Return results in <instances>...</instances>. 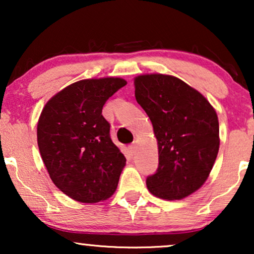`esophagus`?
<instances>
[{
    "instance_id": "esophagus-1",
    "label": "esophagus",
    "mask_w": 254,
    "mask_h": 254,
    "mask_svg": "<svg viewBox=\"0 0 254 254\" xmlns=\"http://www.w3.org/2000/svg\"><path fill=\"white\" fill-rule=\"evenodd\" d=\"M136 149H137V145L135 144V143H133V144H130L129 147H128V150H129V152H130V155H134L135 152H136Z\"/></svg>"
}]
</instances>
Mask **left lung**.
Masks as SVG:
<instances>
[{
	"label": "left lung",
	"instance_id": "1",
	"mask_svg": "<svg viewBox=\"0 0 254 254\" xmlns=\"http://www.w3.org/2000/svg\"><path fill=\"white\" fill-rule=\"evenodd\" d=\"M134 86L158 145L157 172L147 178L149 192L163 200H182L206 183L216 161V111L202 93L175 76L138 75Z\"/></svg>",
	"mask_w": 254,
	"mask_h": 254
}]
</instances>
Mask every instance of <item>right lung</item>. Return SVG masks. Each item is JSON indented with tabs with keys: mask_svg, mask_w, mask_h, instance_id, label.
<instances>
[{
	"mask_svg": "<svg viewBox=\"0 0 254 254\" xmlns=\"http://www.w3.org/2000/svg\"><path fill=\"white\" fill-rule=\"evenodd\" d=\"M126 84L120 77L82 79L59 91L41 111V158L54 185L72 200L96 203L116 192L126 157L113 143L102 110Z\"/></svg>",
	"mask_w": 254,
	"mask_h": 254,
	"instance_id": "right-lung-1",
	"label": "right lung"
}]
</instances>
